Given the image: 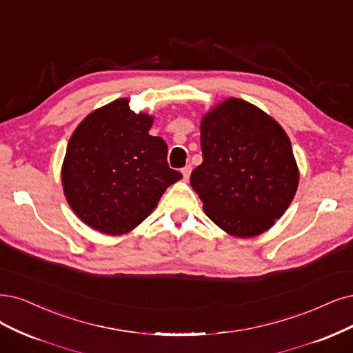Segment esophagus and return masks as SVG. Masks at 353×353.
Masks as SVG:
<instances>
[{"instance_id": "34e87169", "label": "esophagus", "mask_w": 353, "mask_h": 353, "mask_svg": "<svg viewBox=\"0 0 353 353\" xmlns=\"http://www.w3.org/2000/svg\"><path fill=\"white\" fill-rule=\"evenodd\" d=\"M190 173H192V165H190V164H188V165H185L183 168H181V174H183L185 180H188V179H189Z\"/></svg>"}]
</instances>
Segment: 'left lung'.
Returning a JSON list of instances; mask_svg holds the SVG:
<instances>
[{
	"instance_id": "8db88e82",
	"label": "left lung",
	"mask_w": 353,
	"mask_h": 353,
	"mask_svg": "<svg viewBox=\"0 0 353 353\" xmlns=\"http://www.w3.org/2000/svg\"><path fill=\"white\" fill-rule=\"evenodd\" d=\"M203 161L190 185L224 231L253 237L269 230L294 199L298 168L291 141L253 104L228 99L201 125Z\"/></svg>"
}]
</instances>
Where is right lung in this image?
Returning <instances> with one entry per match:
<instances>
[{"mask_svg":"<svg viewBox=\"0 0 353 353\" xmlns=\"http://www.w3.org/2000/svg\"><path fill=\"white\" fill-rule=\"evenodd\" d=\"M152 117L114 100L78 125L62 165L72 211L101 232L123 234L145 219L164 190L181 179L168 167L167 143L148 130Z\"/></svg>","mask_w":353,"mask_h":353,"instance_id":"right-lung-1","label":"right lung"}]
</instances>
